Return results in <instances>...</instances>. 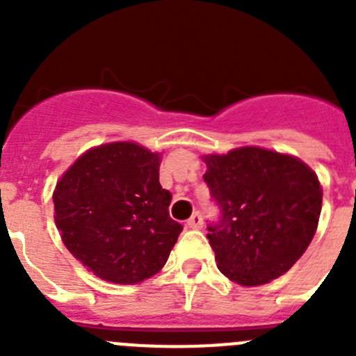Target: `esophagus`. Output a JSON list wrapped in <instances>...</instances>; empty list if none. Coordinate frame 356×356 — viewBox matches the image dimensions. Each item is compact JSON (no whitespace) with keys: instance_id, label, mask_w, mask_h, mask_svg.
Masks as SVG:
<instances>
[{"instance_id":"esophagus-1","label":"esophagus","mask_w":356,"mask_h":356,"mask_svg":"<svg viewBox=\"0 0 356 356\" xmlns=\"http://www.w3.org/2000/svg\"><path fill=\"white\" fill-rule=\"evenodd\" d=\"M187 226L188 228H194V229L201 228V226H203V217H201V213L194 212L193 216H191V219L187 221Z\"/></svg>"}]
</instances>
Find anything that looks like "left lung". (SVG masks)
<instances>
[{
  "mask_svg": "<svg viewBox=\"0 0 356 356\" xmlns=\"http://www.w3.org/2000/svg\"><path fill=\"white\" fill-rule=\"evenodd\" d=\"M203 162L221 210L207 234L219 271L244 287L285 275L316 235L323 205L316 172L296 156L254 146Z\"/></svg>",
  "mask_w": 356,
  "mask_h": 356,
  "instance_id": "1",
  "label": "left lung"
}]
</instances>
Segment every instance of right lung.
Instances as JSON below:
<instances>
[{
    "mask_svg": "<svg viewBox=\"0 0 356 356\" xmlns=\"http://www.w3.org/2000/svg\"><path fill=\"white\" fill-rule=\"evenodd\" d=\"M160 155L135 143L85 151L53 193L65 248L112 284L134 285L165 266L184 226L169 217L171 193L159 181Z\"/></svg>",
    "mask_w": 356,
    "mask_h": 356,
    "instance_id": "right-lung-1",
    "label": "right lung"
}]
</instances>
